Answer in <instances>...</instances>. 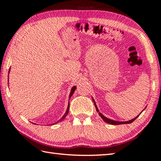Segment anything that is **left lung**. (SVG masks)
<instances>
[{"label":"left lung","mask_w":161,"mask_h":161,"mask_svg":"<svg viewBox=\"0 0 161 161\" xmlns=\"http://www.w3.org/2000/svg\"><path fill=\"white\" fill-rule=\"evenodd\" d=\"M92 100H93V102L94 103V105H95V107H96V111H97V112H98V114L100 115V117H101L103 119V121H105L106 123H108V124H112V125H120V124H131L132 122H133L135 119H136L138 116H139L140 115V114L138 115V116H137L136 117H135L134 119H131V120H130V121H114V120H112V119H108V118H107V117H105V116L104 115H103L101 113H100V112H99V109H97V105H96V102H95V100H94V99L92 97ZM144 108V109H145ZM144 109L142 110V111H144Z\"/></svg>","instance_id":"8db88e82"}]
</instances>
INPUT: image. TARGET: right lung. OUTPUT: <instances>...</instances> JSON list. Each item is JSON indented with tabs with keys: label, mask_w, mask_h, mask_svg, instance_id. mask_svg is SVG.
Segmentation results:
<instances>
[{
	"label": "right lung",
	"mask_w": 161,
	"mask_h": 161,
	"mask_svg": "<svg viewBox=\"0 0 161 161\" xmlns=\"http://www.w3.org/2000/svg\"><path fill=\"white\" fill-rule=\"evenodd\" d=\"M9 71H10V68L9 69V72H8V75H9ZM8 81H9V78H8ZM77 89V87H76V86H72V88L71 89V91H70V96H69V100H70V97H72V94H73V93L75 92V89ZM69 108H70V103H68V108H67V110H66V112H65V113L64 114V115L62 116V118L60 119L59 121H63L64 120V119L65 118V116L68 115V112H69ZM57 121V122H58Z\"/></svg>",
	"instance_id": "right-lung-1"
}]
</instances>
